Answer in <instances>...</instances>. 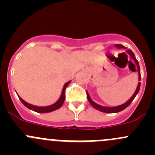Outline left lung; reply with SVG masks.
I'll return each mask as SVG.
<instances>
[{
	"instance_id": "1",
	"label": "left lung",
	"mask_w": 155,
	"mask_h": 155,
	"mask_svg": "<svg viewBox=\"0 0 155 155\" xmlns=\"http://www.w3.org/2000/svg\"><path fill=\"white\" fill-rule=\"evenodd\" d=\"M115 46L116 48H124V49H126V47L125 46H122V45H120V44H116L115 45ZM127 53L128 54H129L130 57L131 58L134 60V63H135L136 66H137V70H138V75H139V81H141V74H140V65H139V62L137 60V58H136L135 55H134V52H133L132 51H131L130 49H127L126 50ZM140 82H139L138 85H137V89H136L135 92H134V94H133V96L131 97L130 98L129 100H128L127 102L124 103V104H121V105H119V106H117V107H104V106H101V105H99V104H96V103L94 102V101H92V99L91 98L90 95H89V93L87 91H86L87 93V101H88V102L90 103L91 105L92 106L94 109H97V110L101 111V112H106V113H115V112H121V111L124 110V109H126L127 107H128V106L130 105V104L132 103V101H134V98L136 97V96L137 95V94H138L139 91H140Z\"/></svg>"
}]
</instances>
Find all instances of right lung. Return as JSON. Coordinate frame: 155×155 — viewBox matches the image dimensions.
Masks as SVG:
<instances>
[{
  "mask_svg": "<svg viewBox=\"0 0 155 155\" xmlns=\"http://www.w3.org/2000/svg\"><path fill=\"white\" fill-rule=\"evenodd\" d=\"M70 82H71V81H69V82H66V83L64 84L59 99L54 104H51V105H49V106H46V107H38V106L32 105V104H30L26 102V101H25L24 100H23L22 98L20 97L18 95V98H19L20 101H21V102L23 104V105L25 106L26 107L28 108V109H31V110L39 112V113H47V112H51L54 110H57V109H58L59 108L61 107V106L63 105L65 100V89H66V87L68 86V85L70 83Z\"/></svg>",
  "mask_w": 155,
  "mask_h": 155,
  "instance_id": "add662e5",
  "label": "right lung"
}]
</instances>
